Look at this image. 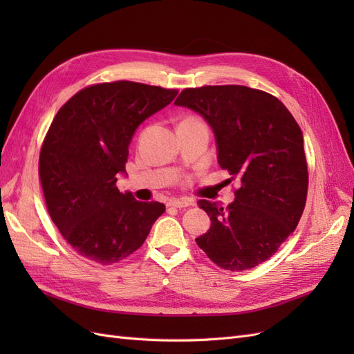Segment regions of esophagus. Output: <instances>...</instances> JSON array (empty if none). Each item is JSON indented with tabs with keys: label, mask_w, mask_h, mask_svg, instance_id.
<instances>
[{
	"label": "esophagus",
	"mask_w": 354,
	"mask_h": 354,
	"mask_svg": "<svg viewBox=\"0 0 354 354\" xmlns=\"http://www.w3.org/2000/svg\"><path fill=\"white\" fill-rule=\"evenodd\" d=\"M192 205V202L189 199H171L168 202V207H174V208H186Z\"/></svg>",
	"instance_id": "obj_1"
}]
</instances>
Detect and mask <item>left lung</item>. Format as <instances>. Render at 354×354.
Segmentation results:
<instances>
[{
    "label": "left lung",
    "instance_id": "left-lung-1",
    "mask_svg": "<svg viewBox=\"0 0 354 354\" xmlns=\"http://www.w3.org/2000/svg\"><path fill=\"white\" fill-rule=\"evenodd\" d=\"M174 104L208 122L218 165L241 180L227 208L198 202L211 226L196 243L223 269H252L270 259L301 218L308 186L303 133L281 100L243 85L186 88Z\"/></svg>",
    "mask_w": 354,
    "mask_h": 354
}]
</instances>
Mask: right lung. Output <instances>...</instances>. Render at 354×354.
Listing matches in <instances>:
<instances>
[{"label": "right lung", "instance_id": "right-lung-1", "mask_svg": "<svg viewBox=\"0 0 354 354\" xmlns=\"http://www.w3.org/2000/svg\"><path fill=\"white\" fill-rule=\"evenodd\" d=\"M177 90L131 81L91 85L62 106L39 153V178L53 223L80 255L112 264L140 248L160 202L121 194L136 130L164 109Z\"/></svg>", "mask_w": 354, "mask_h": 354}]
</instances>
